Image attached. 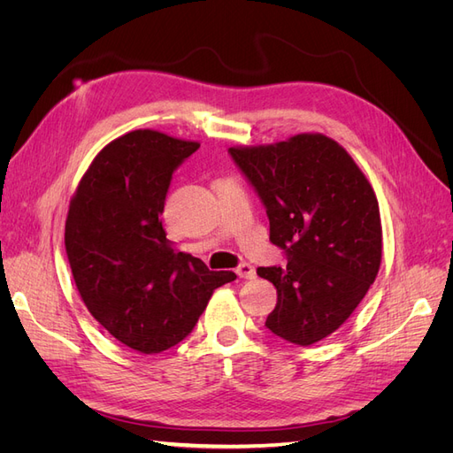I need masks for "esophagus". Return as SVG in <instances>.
Returning <instances> with one entry per match:
<instances>
[{
  "instance_id": "esophagus-1",
  "label": "esophagus",
  "mask_w": 453,
  "mask_h": 453,
  "mask_svg": "<svg viewBox=\"0 0 453 453\" xmlns=\"http://www.w3.org/2000/svg\"><path fill=\"white\" fill-rule=\"evenodd\" d=\"M236 273H238V276H240L242 280H253V278L257 276L255 266H251V265H248V263L240 265V266L236 268Z\"/></svg>"
}]
</instances>
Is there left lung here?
I'll return each instance as SVG.
<instances>
[{
  "instance_id": "8db88e82",
  "label": "left lung",
  "mask_w": 453,
  "mask_h": 453,
  "mask_svg": "<svg viewBox=\"0 0 453 453\" xmlns=\"http://www.w3.org/2000/svg\"><path fill=\"white\" fill-rule=\"evenodd\" d=\"M228 150L266 205L270 242L289 257L283 268L257 270L278 289L266 326L293 344H315L346 323L378 276L383 238L374 188L325 134Z\"/></svg>"
}]
</instances>
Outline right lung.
Returning <instances> with one entry per match:
<instances>
[{
	"mask_svg": "<svg viewBox=\"0 0 453 453\" xmlns=\"http://www.w3.org/2000/svg\"><path fill=\"white\" fill-rule=\"evenodd\" d=\"M198 147L150 128L119 135L94 157L67 210L81 298L109 334L145 355L181 342L217 287L236 280L177 250L160 221L173 170Z\"/></svg>",
	"mask_w": 453,
	"mask_h": 453,
	"instance_id": "obj_1",
	"label": "right lung"
}]
</instances>
